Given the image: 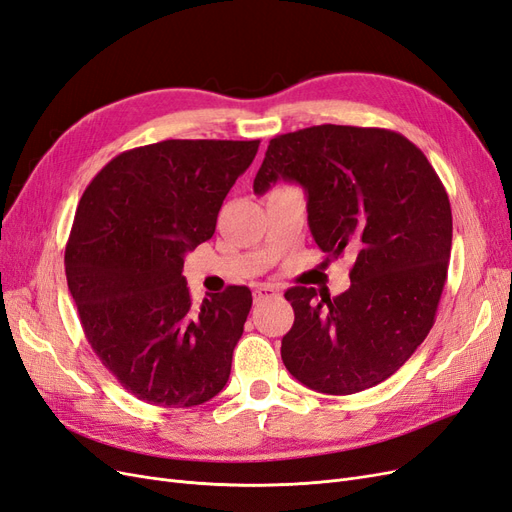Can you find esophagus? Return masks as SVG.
I'll use <instances>...</instances> for the list:
<instances>
[{"label": "esophagus", "mask_w": 512, "mask_h": 512, "mask_svg": "<svg viewBox=\"0 0 512 512\" xmlns=\"http://www.w3.org/2000/svg\"><path fill=\"white\" fill-rule=\"evenodd\" d=\"M277 297H280V290H277L271 284H260V286L254 288V303L267 301V299H277Z\"/></svg>", "instance_id": "esophagus-1"}]
</instances>
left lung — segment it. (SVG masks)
<instances>
[{"label": "left lung", "mask_w": 512, "mask_h": 512, "mask_svg": "<svg viewBox=\"0 0 512 512\" xmlns=\"http://www.w3.org/2000/svg\"><path fill=\"white\" fill-rule=\"evenodd\" d=\"M299 183L324 254H354L337 297L294 286L282 361L309 389L352 395L404 365L436 322L453 243L448 194L425 153L382 128L324 126L271 138L254 179Z\"/></svg>", "instance_id": "obj_1"}]
</instances>
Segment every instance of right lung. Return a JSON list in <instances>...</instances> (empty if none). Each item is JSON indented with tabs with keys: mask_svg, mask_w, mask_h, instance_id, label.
I'll return each mask as SVG.
<instances>
[{
	"mask_svg": "<svg viewBox=\"0 0 512 512\" xmlns=\"http://www.w3.org/2000/svg\"><path fill=\"white\" fill-rule=\"evenodd\" d=\"M260 141H162L119 153L87 185L66 277L87 342L134 397L192 408L218 395L252 307L247 286L192 303L183 258L211 239Z\"/></svg>",
	"mask_w": 512,
	"mask_h": 512,
	"instance_id": "1",
	"label": "right lung"
}]
</instances>
